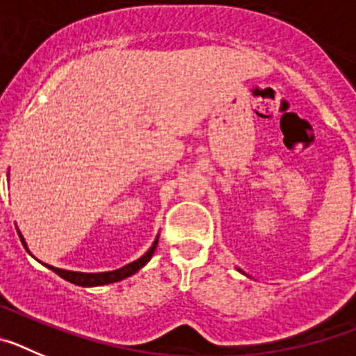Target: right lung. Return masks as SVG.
Wrapping results in <instances>:
<instances>
[{
	"instance_id": "add662e5",
	"label": "right lung",
	"mask_w": 356,
	"mask_h": 356,
	"mask_svg": "<svg viewBox=\"0 0 356 356\" xmlns=\"http://www.w3.org/2000/svg\"><path fill=\"white\" fill-rule=\"evenodd\" d=\"M21 235V234H19ZM21 241H23L24 248H26V242H24L23 235H21ZM156 244H159V237L155 238L153 242V246L144 253V257H140L139 260H135V262L128 264V266L121 267V269H115V271H108V273H76V271H65V269H58V267H51L53 273L60 276V278L67 280L71 284L74 285H81V287H97V285H106V284H114V282H121V280L128 278V276L135 275V273L139 271L140 267L146 266L149 262V259L153 257L156 250Z\"/></svg>"
}]
</instances>
